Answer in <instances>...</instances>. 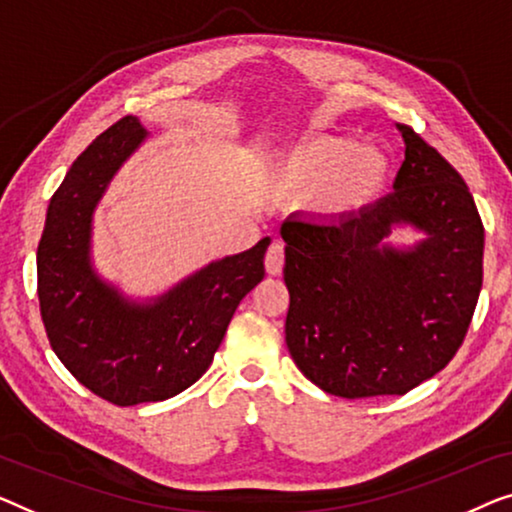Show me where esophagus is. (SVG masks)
<instances>
[{"label":"esophagus","instance_id":"1","mask_svg":"<svg viewBox=\"0 0 512 512\" xmlns=\"http://www.w3.org/2000/svg\"><path fill=\"white\" fill-rule=\"evenodd\" d=\"M283 264H285V248L283 243L273 241L269 250H266V257H264V266L266 271L271 273V276H278L280 271H283Z\"/></svg>","mask_w":512,"mask_h":512}]
</instances>
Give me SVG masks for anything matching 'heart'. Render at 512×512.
<instances>
[{
	"instance_id": "1",
	"label": "heart",
	"mask_w": 512,
	"mask_h": 512,
	"mask_svg": "<svg viewBox=\"0 0 512 512\" xmlns=\"http://www.w3.org/2000/svg\"><path fill=\"white\" fill-rule=\"evenodd\" d=\"M385 155L357 148L345 136H308L278 162L276 181L283 187H319L320 204L329 213H350L369 204L387 181Z\"/></svg>"
}]
</instances>
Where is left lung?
<instances>
[{
    "label": "left lung",
    "mask_w": 512,
    "mask_h": 512,
    "mask_svg": "<svg viewBox=\"0 0 512 512\" xmlns=\"http://www.w3.org/2000/svg\"><path fill=\"white\" fill-rule=\"evenodd\" d=\"M394 192L357 215L280 227L287 350L304 376L343 399L406 394L457 355L482 287L485 229L457 169L413 127ZM406 221L413 251L384 241Z\"/></svg>",
    "instance_id": "obj_1"
}]
</instances>
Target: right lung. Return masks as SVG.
<instances>
[{"label":"right lung","mask_w":512,"mask_h":512,"mask_svg":"<svg viewBox=\"0 0 512 512\" xmlns=\"http://www.w3.org/2000/svg\"><path fill=\"white\" fill-rule=\"evenodd\" d=\"M146 129L125 115L97 136L48 204L37 292L50 348L83 387L113 406L164 401L204 376L241 299L264 278L262 239L194 273L153 306L127 304L90 266L99 197Z\"/></svg>","instance_id":"right-lung-1"}]
</instances>
